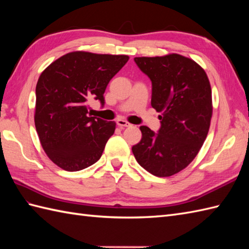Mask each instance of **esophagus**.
<instances>
[{
  "instance_id": "esophagus-1",
  "label": "esophagus",
  "mask_w": 249,
  "mask_h": 249,
  "mask_svg": "<svg viewBox=\"0 0 249 249\" xmlns=\"http://www.w3.org/2000/svg\"><path fill=\"white\" fill-rule=\"evenodd\" d=\"M116 124H118L120 127H129V126H131V124L129 123V122H127V121H125V120H123V119H119L118 121H116Z\"/></svg>"
}]
</instances>
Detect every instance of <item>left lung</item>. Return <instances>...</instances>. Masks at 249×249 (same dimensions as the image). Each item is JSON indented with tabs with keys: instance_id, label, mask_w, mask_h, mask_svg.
Returning a JSON list of instances; mask_svg holds the SVG:
<instances>
[{
	"instance_id": "1",
	"label": "left lung",
	"mask_w": 249,
	"mask_h": 249,
	"mask_svg": "<svg viewBox=\"0 0 249 249\" xmlns=\"http://www.w3.org/2000/svg\"><path fill=\"white\" fill-rule=\"evenodd\" d=\"M135 62L152 81L151 105L161 115L158 133L141 126V141L131 150L153 176L171 177L194 160L208 136L213 112L209 78L195 61L177 53Z\"/></svg>"
}]
</instances>
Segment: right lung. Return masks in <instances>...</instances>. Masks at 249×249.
I'll return each instance as SVG.
<instances>
[{
    "label": "right lung",
    "instance_id": "right-lung-1",
    "mask_svg": "<svg viewBox=\"0 0 249 249\" xmlns=\"http://www.w3.org/2000/svg\"><path fill=\"white\" fill-rule=\"evenodd\" d=\"M128 59L73 51L41 72L36 84L35 127L44 151L56 166L79 171L102 156L115 123L88 114V100L105 105L106 88Z\"/></svg>",
    "mask_w": 249,
    "mask_h": 249
}]
</instances>
